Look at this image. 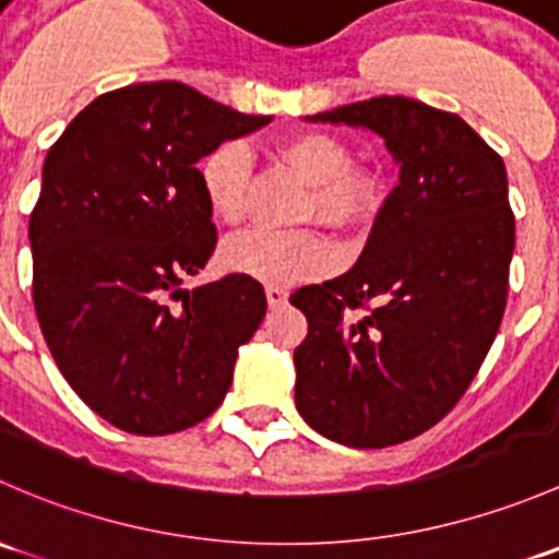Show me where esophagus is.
<instances>
[{"label": "esophagus", "mask_w": 559, "mask_h": 559, "mask_svg": "<svg viewBox=\"0 0 559 559\" xmlns=\"http://www.w3.org/2000/svg\"><path fill=\"white\" fill-rule=\"evenodd\" d=\"M264 295H267L270 308H281V306H286V300H289V292L281 289V286H267V289H264Z\"/></svg>", "instance_id": "34e87169"}]
</instances>
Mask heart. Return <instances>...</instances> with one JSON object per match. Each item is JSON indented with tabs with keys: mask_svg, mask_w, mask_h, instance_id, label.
<instances>
[{
	"mask_svg": "<svg viewBox=\"0 0 559 559\" xmlns=\"http://www.w3.org/2000/svg\"><path fill=\"white\" fill-rule=\"evenodd\" d=\"M275 156L311 183L306 216L332 229L359 227L379 205V180L368 170H354L346 143L330 132H297L275 145ZM251 156L240 143H222L202 159L200 186L213 216L240 224L248 205ZM224 267L270 286H292L316 278L332 262V251L311 229L270 233L251 229L229 240L222 251Z\"/></svg>",
	"mask_w": 559,
	"mask_h": 559,
	"instance_id": "obj_1",
	"label": "heart"
}]
</instances>
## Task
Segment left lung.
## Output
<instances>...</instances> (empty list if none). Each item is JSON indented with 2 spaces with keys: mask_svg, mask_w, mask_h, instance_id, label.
Listing matches in <instances>:
<instances>
[{
  "mask_svg": "<svg viewBox=\"0 0 559 559\" xmlns=\"http://www.w3.org/2000/svg\"><path fill=\"white\" fill-rule=\"evenodd\" d=\"M308 121L384 138L400 183L357 264L295 295V403L330 441L384 449L430 430L481 368L509 295L514 213L506 165L460 116L373 97Z\"/></svg>",
  "mask_w": 559,
  "mask_h": 559,
  "instance_id": "8db88e82",
  "label": "left lung"
}]
</instances>
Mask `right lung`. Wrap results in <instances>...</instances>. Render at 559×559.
I'll use <instances>...</instances> for the list:
<instances>
[{"label": "right lung", "mask_w": 559, "mask_h": 559, "mask_svg": "<svg viewBox=\"0 0 559 559\" xmlns=\"http://www.w3.org/2000/svg\"><path fill=\"white\" fill-rule=\"evenodd\" d=\"M270 121L183 83H138L83 107L45 156L29 218L39 330L67 384L118 430L170 436L229 392L267 300L240 273L180 286L216 248L194 165Z\"/></svg>", "instance_id": "add662e5"}]
</instances>
